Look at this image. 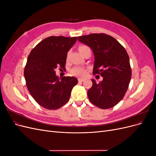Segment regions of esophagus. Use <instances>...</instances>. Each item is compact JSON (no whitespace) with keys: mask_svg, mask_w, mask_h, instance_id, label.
<instances>
[{"mask_svg":"<svg viewBox=\"0 0 156 156\" xmlns=\"http://www.w3.org/2000/svg\"><path fill=\"white\" fill-rule=\"evenodd\" d=\"M78 81L80 83V82H83L84 81V79H82V78H79L78 79Z\"/></svg>","mask_w":156,"mask_h":156,"instance_id":"esophagus-1","label":"esophagus"}]
</instances>
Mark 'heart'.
<instances>
[{
  "label": "heart",
  "mask_w": 156,
  "mask_h": 156,
  "mask_svg": "<svg viewBox=\"0 0 156 156\" xmlns=\"http://www.w3.org/2000/svg\"><path fill=\"white\" fill-rule=\"evenodd\" d=\"M85 48H87V46L84 45H81L79 47V51H81ZM71 73H72L73 75H75V76H77V77H84V76H86V75L87 73V71L86 69H84L81 67H75L72 68L70 71Z\"/></svg>",
  "instance_id": "b5f03b06"
}]
</instances>
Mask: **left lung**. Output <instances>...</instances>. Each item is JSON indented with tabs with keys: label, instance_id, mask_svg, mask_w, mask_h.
<instances>
[{
	"label": "left lung",
	"instance_id": "obj_1",
	"mask_svg": "<svg viewBox=\"0 0 156 156\" xmlns=\"http://www.w3.org/2000/svg\"><path fill=\"white\" fill-rule=\"evenodd\" d=\"M78 40L92 49L95 58L93 74L103 77L99 83L92 79L89 100L103 109L113 107L124 97L131 78L126 50L114 37L103 33L79 36Z\"/></svg>",
	"mask_w": 156,
	"mask_h": 156
}]
</instances>
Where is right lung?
I'll list each match as a JSON object with an SVG mask.
<instances>
[{
    "label": "right lung",
    "mask_w": 156,
    "mask_h": 156,
    "mask_svg": "<svg viewBox=\"0 0 156 156\" xmlns=\"http://www.w3.org/2000/svg\"><path fill=\"white\" fill-rule=\"evenodd\" d=\"M77 37L50 36L30 51L24 70L28 90L38 104L49 110L59 108L69 100L72 90L78 83L74 77L56 75L57 67L65 68L67 54Z\"/></svg>",
    "instance_id": "right-lung-1"
}]
</instances>
